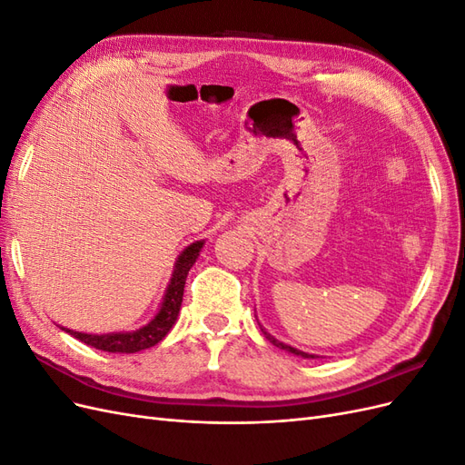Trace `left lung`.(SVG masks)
I'll list each match as a JSON object with an SVG mask.
<instances>
[{"mask_svg": "<svg viewBox=\"0 0 465 465\" xmlns=\"http://www.w3.org/2000/svg\"><path fill=\"white\" fill-rule=\"evenodd\" d=\"M263 331V330H262ZM265 333V337H267V340H270L275 347H281V349H285V351H289V353H292V355H301V357H304V359H314L312 355H308V353H302V351H299V349H294V347H289V345H285V343H281L279 340H275V337L273 335H270V333H267V331H263Z\"/></svg>", "mask_w": 465, "mask_h": 465, "instance_id": "1", "label": "left lung"}]
</instances>
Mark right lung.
Segmentation results:
<instances>
[{
  "label": "right lung",
  "mask_w": 465,
  "mask_h": 465,
  "mask_svg": "<svg viewBox=\"0 0 465 465\" xmlns=\"http://www.w3.org/2000/svg\"><path fill=\"white\" fill-rule=\"evenodd\" d=\"M203 246V241L190 244L176 260L174 273L171 279V285L166 289L164 301L159 314L154 316L147 326L139 328L135 331H125V333H104V335H93V333H81L64 328L69 335H74L75 340L87 343L94 349L108 351V353H137V351L147 349L157 345L163 337L171 331L174 322L180 312L182 297H184V285L190 267L195 263L200 256V250Z\"/></svg>",
  "instance_id": "1"
}]
</instances>
